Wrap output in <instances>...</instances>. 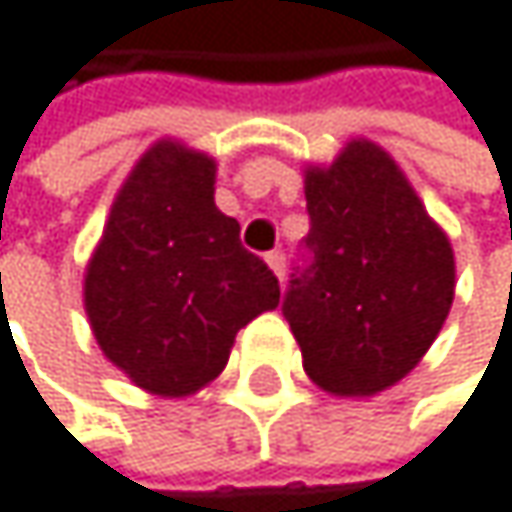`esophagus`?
Here are the masks:
<instances>
[{"label":"esophagus","mask_w":512,"mask_h":512,"mask_svg":"<svg viewBox=\"0 0 512 512\" xmlns=\"http://www.w3.org/2000/svg\"><path fill=\"white\" fill-rule=\"evenodd\" d=\"M265 262H268V268L274 271V277H277V280H283V274H286V256H283L280 250H274V253H268V256H265Z\"/></svg>","instance_id":"1"}]
</instances>
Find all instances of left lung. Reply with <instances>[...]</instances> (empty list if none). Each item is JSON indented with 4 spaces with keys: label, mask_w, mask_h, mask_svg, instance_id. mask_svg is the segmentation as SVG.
<instances>
[{
    "label": "left lung",
    "mask_w": 512,
    "mask_h": 512,
    "mask_svg": "<svg viewBox=\"0 0 512 512\" xmlns=\"http://www.w3.org/2000/svg\"><path fill=\"white\" fill-rule=\"evenodd\" d=\"M304 199L310 265L292 274L283 316L319 389L377 395L422 362L450 316L453 244L368 138L347 141L332 165H307Z\"/></svg>",
    "instance_id": "1"
}]
</instances>
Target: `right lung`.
Wrapping results in <instances>:
<instances>
[{
    "instance_id": "1",
    "label": "right lung",
    "mask_w": 512,
    "mask_h": 512,
    "mask_svg": "<svg viewBox=\"0 0 512 512\" xmlns=\"http://www.w3.org/2000/svg\"><path fill=\"white\" fill-rule=\"evenodd\" d=\"M214 183V156L156 141L120 186L87 262L84 310L99 350L159 398L217 380L235 335L280 304L277 277L214 205Z\"/></svg>"
}]
</instances>
